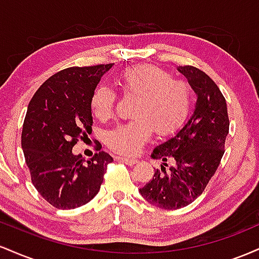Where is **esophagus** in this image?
<instances>
[{
  "instance_id": "esophagus-1",
  "label": "esophagus",
  "mask_w": 259,
  "mask_h": 259,
  "mask_svg": "<svg viewBox=\"0 0 259 259\" xmlns=\"http://www.w3.org/2000/svg\"><path fill=\"white\" fill-rule=\"evenodd\" d=\"M117 160L125 163V164H127V165H134V164H136V163H138V160H136V159L125 158V157H117Z\"/></svg>"
}]
</instances>
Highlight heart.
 Masks as SVG:
<instances>
[{
	"label": "heart",
	"mask_w": 259,
	"mask_h": 259,
	"mask_svg": "<svg viewBox=\"0 0 259 259\" xmlns=\"http://www.w3.org/2000/svg\"><path fill=\"white\" fill-rule=\"evenodd\" d=\"M118 82L125 96H138L133 120L113 127L106 135L108 147L123 156H135L148 141L153 130L158 136L177 132L191 109V90L186 81L152 64L127 67ZM117 95L107 86H99L91 97V111L97 119L112 115Z\"/></svg>",
	"instance_id": "heart-1"
}]
</instances>
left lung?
Instances as JSON below:
<instances>
[{
    "mask_svg": "<svg viewBox=\"0 0 259 259\" xmlns=\"http://www.w3.org/2000/svg\"><path fill=\"white\" fill-rule=\"evenodd\" d=\"M179 72L197 95L194 114L174 138L154 148L151 157L163 163L140 189L145 200L163 209L186 207L202 195L221 164L230 124L225 97L209 75L192 65Z\"/></svg>",
    "mask_w": 259,
    "mask_h": 259,
    "instance_id": "1",
    "label": "left lung"
}]
</instances>
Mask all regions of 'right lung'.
Instances as JSON below:
<instances>
[{"mask_svg": "<svg viewBox=\"0 0 259 259\" xmlns=\"http://www.w3.org/2000/svg\"><path fill=\"white\" fill-rule=\"evenodd\" d=\"M112 63L70 67L44 82L28 106L22 147L31 183L58 209H73L90 202L100 191L107 165L105 151L89 160L72 150L91 132V97Z\"/></svg>", "mask_w": 259, "mask_h": 259, "instance_id": "right-lung-1", "label": "right lung"}]
</instances>
